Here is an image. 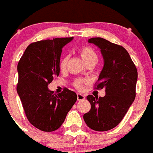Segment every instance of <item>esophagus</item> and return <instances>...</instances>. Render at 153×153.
I'll list each match as a JSON object with an SVG mask.
<instances>
[{
	"mask_svg": "<svg viewBox=\"0 0 153 153\" xmlns=\"http://www.w3.org/2000/svg\"><path fill=\"white\" fill-rule=\"evenodd\" d=\"M85 99V96L81 93H77V100H82Z\"/></svg>",
	"mask_w": 153,
	"mask_h": 153,
	"instance_id": "34e87169",
	"label": "esophagus"
}]
</instances>
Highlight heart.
I'll list each match as a JSON object with an SVG mask.
<instances>
[{"mask_svg": "<svg viewBox=\"0 0 153 153\" xmlns=\"http://www.w3.org/2000/svg\"><path fill=\"white\" fill-rule=\"evenodd\" d=\"M79 53L82 56V59L85 62V64H88L89 62H95L96 63L98 61V57L96 53L93 49L89 47H82L79 49ZM67 62H68V57L65 56L61 58L60 61V68L61 70L66 68ZM85 83V81L82 79H76L74 82V85L78 89H82L83 88V85Z\"/></svg>", "mask_w": 153, "mask_h": 153, "instance_id": "heart-1", "label": "heart"}]
</instances>
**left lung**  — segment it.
<instances>
[{
    "instance_id": "left-lung-1",
    "label": "left lung",
    "mask_w": 153,
    "mask_h": 153,
    "mask_svg": "<svg viewBox=\"0 0 153 153\" xmlns=\"http://www.w3.org/2000/svg\"><path fill=\"white\" fill-rule=\"evenodd\" d=\"M88 43L100 49L104 65L96 88H105L106 96H87L91 109L83 118L88 128L105 131L115 128L135 99L138 71L128 51L100 37L91 38Z\"/></svg>"
}]
</instances>
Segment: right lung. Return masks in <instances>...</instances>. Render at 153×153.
Instances as JSON below:
<instances>
[{
    "instance_id": "1",
    "label": "right lung",
    "mask_w": 153,
    "mask_h": 153,
    "mask_svg": "<svg viewBox=\"0 0 153 153\" xmlns=\"http://www.w3.org/2000/svg\"><path fill=\"white\" fill-rule=\"evenodd\" d=\"M73 37L55 38L31 43L18 64L17 92L29 122L39 130L58 129L77 100L76 93L65 88L53 94L48 85L60 74L62 48Z\"/></svg>"
}]
</instances>
